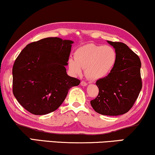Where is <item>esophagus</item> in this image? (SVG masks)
<instances>
[{"mask_svg": "<svg viewBox=\"0 0 155 155\" xmlns=\"http://www.w3.org/2000/svg\"><path fill=\"white\" fill-rule=\"evenodd\" d=\"M80 85H81L82 86H84V87H85V86L87 85V83L86 82H84V81H82L81 82H80Z\"/></svg>", "mask_w": 155, "mask_h": 155, "instance_id": "esophagus-1", "label": "esophagus"}]
</instances>
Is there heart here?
<instances>
[{
	"instance_id": "obj_1",
	"label": "heart",
	"mask_w": 155,
	"mask_h": 155,
	"mask_svg": "<svg viewBox=\"0 0 155 155\" xmlns=\"http://www.w3.org/2000/svg\"><path fill=\"white\" fill-rule=\"evenodd\" d=\"M73 58L68 60L70 71L75 75H81L85 69L86 76L92 80L107 77L117 63V52L111 46L87 44L78 48Z\"/></svg>"
}]
</instances>
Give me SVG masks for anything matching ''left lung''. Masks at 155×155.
I'll return each mask as SVG.
<instances>
[{"instance_id": "obj_1", "label": "left lung", "mask_w": 155, "mask_h": 155, "mask_svg": "<svg viewBox=\"0 0 155 155\" xmlns=\"http://www.w3.org/2000/svg\"><path fill=\"white\" fill-rule=\"evenodd\" d=\"M107 42L117 52V63L107 77L96 82L99 93L90 104L99 114L121 115L131 109L141 91V61L124 43Z\"/></svg>"}]
</instances>
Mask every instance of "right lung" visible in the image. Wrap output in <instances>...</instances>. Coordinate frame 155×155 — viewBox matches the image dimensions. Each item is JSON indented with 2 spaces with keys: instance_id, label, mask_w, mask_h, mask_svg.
<instances>
[{
  "instance_id": "right-lung-1",
  "label": "right lung",
  "mask_w": 155,
  "mask_h": 155,
  "mask_svg": "<svg viewBox=\"0 0 155 155\" xmlns=\"http://www.w3.org/2000/svg\"><path fill=\"white\" fill-rule=\"evenodd\" d=\"M70 40L47 38L25 46L13 67V95L26 110L36 115L55 111L72 87L80 81L67 74Z\"/></svg>"
}]
</instances>
